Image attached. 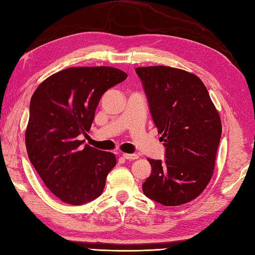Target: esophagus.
I'll list each match as a JSON object with an SVG mask.
<instances>
[{
	"instance_id": "obj_1",
	"label": "esophagus",
	"mask_w": 255,
	"mask_h": 255,
	"mask_svg": "<svg viewBox=\"0 0 255 255\" xmlns=\"http://www.w3.org/2000/svg\"><path fill=\"white\" fill-rule=\"evenodd\" d=\"M123 156L125 159L127 160H134V159H138V154H134V153H123Z\"/></svg>"
}]
</instances>
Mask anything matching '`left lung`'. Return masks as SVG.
<instances>
[{
    "instance_id": "8db88e82",
    "label": "left lung",
    "mask_w": 255,
    "mask_h": 255,
    "mask_svg": "<svg viewBox=\"0 0 255 255\" xmlns=\"http://www.w3.org/2000/svg\"><path fill=\"white\" fill-rule=\"evenodd\" d=\"M165 159H149L152 172L143 194L164 206L191 202L214 173L221 137L219 114L195 74L164 66L136 68Z\"/></svg>"
}]
</instances>
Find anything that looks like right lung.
I'll list each match as a JSON object with an SVG mask.
<instances>
[{
  "label": "right lung",
  "mask_w": 255,
  "mask_h": 255,
  "mask_svg": "<svg viewBox=\"0 0 255 255\" xmlns=\"http://www.w3.org/2000/svg\"><path fill=\"white\" fill-rule=\"evenodd\" d=\"M127 79L111 67L68 68L46 79L32 95L26 129L28 158L49 191L70 205L102 194L115 155L81 141L102 95Z\"/></svg>",
  "instance_id": "add662e5"
}]
</instances>
